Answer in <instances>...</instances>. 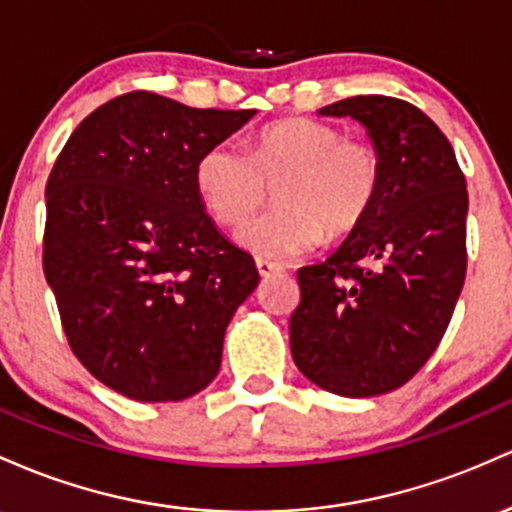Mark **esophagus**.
I'll return each mask as SVG.
<instances>
[{
  "label": "esophagus",
  "instance_id": "esophagus-1",
  "mask_svg": "<svg viewBox=\"0 0 512 512\" xmlns=\"http://www.w3.org/2000/svg\"><path fill=\"white\" fill-rule=\"evenodd\" d=\"M256 271L261 278H271L275 273H283V266H278V263L273 261H266V258H256Z\"/></svg>",
  "mask_w": 512,
  "mask_h": 512
}]
</instances>
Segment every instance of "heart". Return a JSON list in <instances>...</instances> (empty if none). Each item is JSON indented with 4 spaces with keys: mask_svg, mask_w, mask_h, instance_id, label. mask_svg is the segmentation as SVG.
Masks as SVG:
<instances>
[{
    "mask_svg": "<svg viewBox=\"0 0 512 512\" xmlns=\"http://www.w3.org/2000/svg\"><path fill=\"white\" fill-rule=\"evenodd\" d=\"M195 188L217 222L237 227L266 198V181L285 179L275 191L280 208L241 227L237 239L251 254L290 261L324 244L326 232L343 237L370 215L382 186L377 149L343 140L319 120H283L244 149L215 142L195 162Z\"/></svg>",
    "mask_w": 512,
    "mask_h": 512,
    "instance_id": "obj_1",
    "label": "heart"
}]
</instances>
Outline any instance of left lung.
Wrapping results in <instances>:
<instances>
[{"label": "left lung", "mask_w": 512, "mask_h": 512, "mask_svg": "<svg viewBox=\"0 0 512 512\" xmlns=\"http://www.w3.org/2000/svg\"><path fill=\"white\" fill-rule=\"evenodd\" d=\"M317 113L363 125L382 186L346 241L297 271L290 350L309 382L363 399L409 382L450 324L467 273V181L447 137L411 103L353 96Z\"/></svg>", "instance_id": "8db88e82"}]
</instances>
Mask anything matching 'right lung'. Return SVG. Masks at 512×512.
Returning <instances> with one entry per match:
<instances>
[{
  "mask_svg": "<svg viewBox=\"0 0 512 512\" xmlns=\"http://www.w3.org/2000/svg\"><path fill=\"white\" fill-rule=\"evenodd\" d=\"M256 111L130 91L86 116L45 186L43 271L86 370L135 401L215 380L256 263L205 212L195 162Z\"/></svg>",
  "mask_w": 512,
  "mask_h": 512,
  "instance_id": "add662e5",
  "label": "right lung"
}]
</instances>
